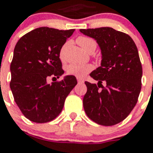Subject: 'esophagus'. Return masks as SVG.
<instances>
[{"instance_id":"1","label":"esophagus","mask_w":153,"mask_h":153,"mask_svg":"<svg viewBox=\"0 0 153 153\" xmlns=\"http://www.w3.org/2000/svg\"><path fill=\"white\" fill-rule=\"evenodd\" d=\"M77 81H78V82H79V83H83L84 82L83 80L81 79H77Z\"/></svg>"}]
</instances>
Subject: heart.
Instances as JSON below:
<instances>
[{"label":"heart","instance_id":"heart-1","mask_svg":"<svg viewBox=\"0 0 153 153\" xmlns=\"http://www.w3.org/2000/svg\"><path fill=\"white\" fill-rule=\"evenodd\" d=\"M77 43L83 49L84 51H89L90 50H95L96 42L91 38L86 36H79L77 38ZM93 67L91 64H79L71 63L67 66V71L69 74L74 75L78 78H83L86 74H88Z\"/></svg>","mask_w":153,"mask_h":153}]
</instances>
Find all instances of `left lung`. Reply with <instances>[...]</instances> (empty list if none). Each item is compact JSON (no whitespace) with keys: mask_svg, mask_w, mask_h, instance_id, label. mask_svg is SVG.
Here are the masks:
<instances>
[{"mask_svg":"<svg viewBox=\"0 0 153 153\" xmlns=\"http://www.w3.org/2000/svg\"><path fill=\"white\" fill-rule=\"evenodd\" d=\"M79 31L95 39L102 53L101 66L90 74L98 86L85 82L84 110L96 123L114 126L128 117L140 94L142 67L137 48L128 35L112 27ZM102 81L107 83L105 88Z\"/></svg>","mask_w":153,"mask_h":153,"instance_id":"1","label":"left lung"}]
</instances>
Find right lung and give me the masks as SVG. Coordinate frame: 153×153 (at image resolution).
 <instances>
[{"label": "right lung", "instance_id": "obj_1", "mask_svg": "<svg viewBox=\"0 0 153 153\" xmlns=\"http://www.w3.org/2000/svg\"><path fill=\"white\" fill-rule=\"evenodd\" d=\"M74 32V29L38 27L16 44L10 66V88L20 111L30 121L45 123L55 119L76 86L74 75H66L51 85L47 82L48 77L59 78L64 74L60 51Z\"/></svg>", "mask_w": 153, "mask_h": 153}]
</instances>
